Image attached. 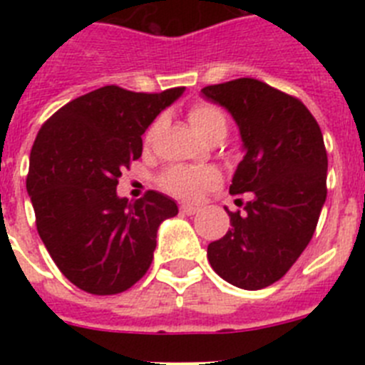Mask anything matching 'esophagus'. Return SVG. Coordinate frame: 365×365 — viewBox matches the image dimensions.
<instances>
[{
    "label": "esophagus",
    "mask_w": 365,
    "mask_h": 365,
    "mask_svg": "<svg viewBox=\"0 0 365 365\" xmlns=\"http://www.w3.org/2000/svg\"><path fill=\"white\" fill-rule=\"evenodd\" d=\"M180 212L186 215H193V214H197L199 208L197 206H192V205H180Z\"/></svg>",
    "instance_id": "obj_1"
}]
</instances>
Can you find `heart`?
I'll use <instances>...</instances> for the list:
<instances>
[{"mask_svg": "<svg viewBox=\"0 0 365 365\" xmlns=\"http://www.w3.org/2000/svg\"><path fill=\"white\" fill-rule=\"evenodd\" d=\"M188 122L193 131L205 140L225 138L228 130L227 115L212 104H193L188 109ZM159 130V120L150 125L146 131V144H151ZM219 182V173L208 166H172L160 175V186L168 193L180 199H197L205 190L214 188Z\"/></svg>", "mask_w": 365, "mask_h": 365, "instance_id": "b5f03b06", "label": "heart"}]
</instances>
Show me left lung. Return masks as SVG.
I'll use <instances>...</instances> for the list:
<instances>
[{
    "label": "left lung",
    "instance_id": "1",
    "mask_svg": "<svg viewBox=\"0 0 365 365\" xmlns=\"http://www.w3.org/2000/svg\"><path fill=\"white\" fill-rule=\"evenodd\" d=\"M201 93L228 109L240 128L245 157L230 193L250 192L243 212L227 210L230 228L208 245V261L232 285L265 289L294 265L318 225L327 197L322 130L298 98L256 78L206 86Z\"/></svg>",
    "mask_w": 365,
    "mask_h": 365
}]
</instances>
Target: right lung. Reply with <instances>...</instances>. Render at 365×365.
Returning <instances> with one entry per match:
<instances>
[{"instance_id":"right-lung-1","label":"right lung","mask_w":365,"mask_h":365,"mask_svg":"<svg viewBox=\"0 0 365 365\" xmlns=\"http://www.w3.org/2000/svg\"><path fill=\"white\" fill-rule=\"evenodd\" d=\"M182 91L100 87L71 100L38 131L27 175L38 234L60 272L89 294L133 287L153 261L159 225L179 214L163 193L128 201L117 185L143 155L148 125Z\"/></svg>"}]
</instances>
